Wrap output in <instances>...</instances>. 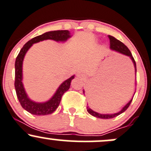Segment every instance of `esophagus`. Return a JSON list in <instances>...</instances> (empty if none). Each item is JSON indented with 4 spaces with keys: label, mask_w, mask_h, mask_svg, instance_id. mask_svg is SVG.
Returning <instances> with one entry per match:
<instances>
[{
    "label": "esophagus",
    "mask_w": 151,
    "mask_h": 151,
    "mask_svg": "<svg viewBox=\"0 0 151 151\" xmlns=\"http://www.w3.org/2000/svg\"><path fill=\"white\" fill-rule=\"evenodd\" d=\"M77 77L79 78L83 79V75L82 73H77Z\"/></svg>",
    "instance_id": "34e87169"
}]
</instances>
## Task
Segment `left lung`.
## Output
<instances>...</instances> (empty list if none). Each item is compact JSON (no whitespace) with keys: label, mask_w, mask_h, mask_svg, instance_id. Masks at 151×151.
<instances>
[{"label":"left lung","mask_w":151,"mask_h":151,"mask_svg":"<svg viewBox=\"0 0 151 151\" xmlns=\"http://www.w3.org/2000/svg\"><path fill=\"white\" fill-rule=\"evenodd\" d=\"M108 38L110 39V49L111 50L116 51V52H118L119 53H122V54H124V55H127L128 57H130V59L132 60V61L133 62L134 66L135 68V72H137V68H136V63H135V60L134 59V57H132V54L131 52L129 51V49L127 48V46L124 44L122 42H121L120 41H119L118 39H116V38H114L113 36H111V35H108ZM83 94H84V90H83ZM132 101V99L122 108L121 111H119V113H113V114H100V113H97V112L94 111L92 110L90 108H88V106H87L86 109L87 111H88V113L91 115V116H94V117L99 118V119H113V118L116 117L119 115L122 114V113H124L127 108H129V106L131 104Z\"/></svg>","instance_id":"8db88e82"}]
</instances>
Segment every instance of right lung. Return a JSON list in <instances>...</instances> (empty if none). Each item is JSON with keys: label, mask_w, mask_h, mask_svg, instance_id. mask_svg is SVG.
Masks as SVG:
<instances>
[{"label": "right lung", "mask_w": 151, "mask_h": 151, "mask_svg": "<svg viewBox=\"0 0 151 151\" xmlns=\"http://www.w3.org/2000/svg\"><path fill=\"white\" fill-rule=\"evenodd\" d=\"M68 30H54L46 32L41 35L35 37L27 41L24 45L19 53L15 61V81L14 87L17 96L21 104L22 107L29 113L35 116H45L52 114L58 108L62 97L65 91L69 89L71 81L74 78V76L65 81L57 88L55 94L49 100L45 102H35L31 100L27 97L22 83V63L25 54L33 43L44 41V40H54L56 41H65L70 38Z\"/></svg>", "instance_id": "1"}]
</instances>
